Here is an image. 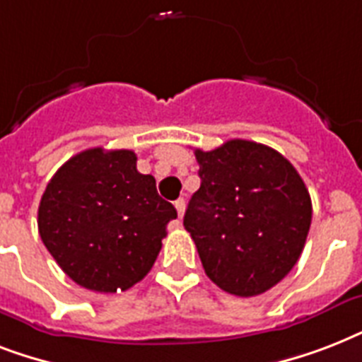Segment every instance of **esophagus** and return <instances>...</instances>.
<instances>
[{
	"instance_id": "esophagus-1",
	"label": "esophagus",
	"mask_w": 362,
	"mask_h": 362,
	"mask_svg": "<svg viewBox=\"0 0 362 362\" xmlns=\"http://www.w3.org/2000/svg\"><path fill=\"white\" fill-rule=\"evenodd\" d=\"M175 206L176 210H178V218H182L184 212H186V199H178V201H175Z\"/></svg>"
}]
</instances>
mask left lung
Instances as JSON below:
<instances>
[{
	"label": "left lung",
	"instance_id": "1",
	"mask_svg": "<svg viewBox=\"0 0 362 362\" xmlns=\"http://www.w3.org/2000/svg\"><path fill=\"white\" fill-rule=\"evenodd\" d=\"M201 187L184 227L203 269L223 291L255 297L289 274L312 223V201L297 169L274 148L233 141L195 150Z\"/></svg>",
	"mask_w": 362,
	"mask_h": 362
}]
</instances>
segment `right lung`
I'll list each match as a JSON object with an SVG mask.
<instances>
[{
	"label": "right lung",
	"instance_id": "add662e5",
	"mask_svg": "<svg viewBox=\"0 0 362 362\" xmlns=\"http://www.w3.org/2000/svg\"><path fill=\"white\" fill-rule=\"evenodd\" d=\"M176 209L136 170L131 150L90 148L65 161L42 193V244L78 286L125 291L150 272Z\"/></svg>",
	"mask_w": 362,
	"mask_h": 362
}]
</instances>
